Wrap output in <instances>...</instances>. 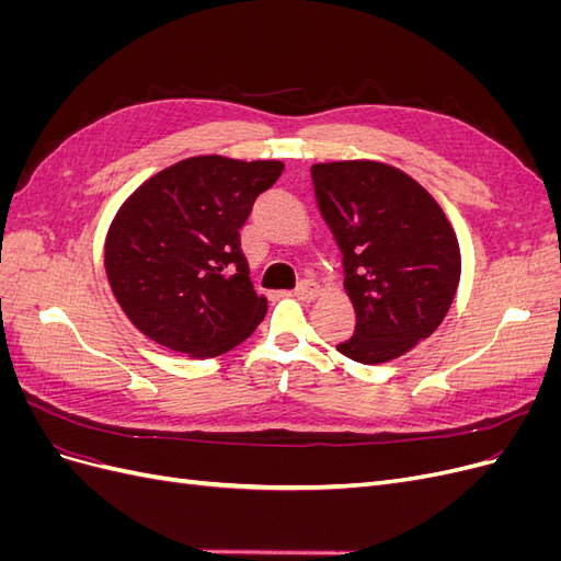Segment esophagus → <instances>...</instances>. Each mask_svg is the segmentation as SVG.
Listing matches in <instances>:
<instances>
[{"label":"esophagus","mask_w":561,"mask_h":561,"mask_svg":"<svg viewBox=\"0 0 561 561\" xmlns=\"http://www.w3.org/2000/svg\"><path fill=\"white\" fill-rule=\"evenodd\" d=\"M320 295V285L313 283V280H301L297 287H295V297L301 299V301H311L313 297Z\"/></svg>","instance_id":"obj_1"}]
</instances>
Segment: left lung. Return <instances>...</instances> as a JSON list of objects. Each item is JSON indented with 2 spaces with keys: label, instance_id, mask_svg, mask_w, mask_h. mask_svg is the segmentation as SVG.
Instances as JSON below:
<instances>
[{
  "label": "left lung",
  "instance_id": "obj_1",
  "mask_svg": "<svg viewBox=\"0 0 561 561\" xmlns=\"http://www.w3.org/2000/svg\"><path fill=\"white\" fill-rule=\"evenodd\" d=\"M318 208L344 254L355 330L336 351L379 365L412 351L445 320L461 252L437 201L393 165H311Z\"/></svg>",
  "mask_w": 561,
  "mask_h": 561
}]
</instances>
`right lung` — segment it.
<instances>
[{
    "label": "right lung",
    "instance_id": "1",
    "mask_svg": "<svg viewBox=\"0 0 561 561\" xmlns=\"http://www.w3.org/2000/svg\"><path fill=\"white\" fill-rule=\"evenodd\" d=\"M280 161L184 159L149 178L116 213L105 243L112 293L151 342L215 358L254 332L266 299L254 293L241 227Z\"/></svg>",
    "mask_w": 561,
    "mask_h": 561
}]
</instances>
